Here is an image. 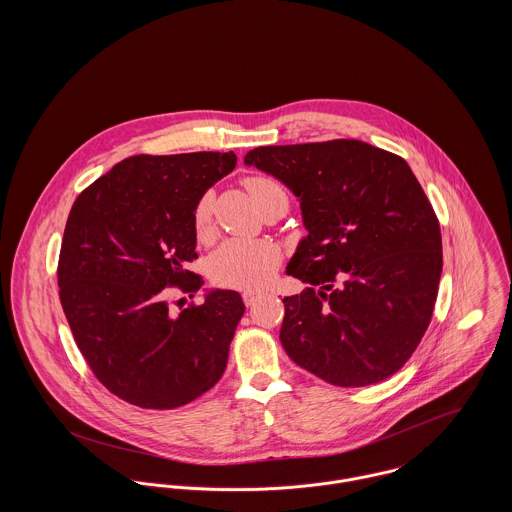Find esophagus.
Wrapping results in <instances>:
<instances>
[{
    "label": "esophagus",
    "instance_id": "34e87169",
    "mask_svg": "<svg viewBox=\"0 0 512 512\" xmlns=\"http://www.w3.org/2000/svg\"><path fill=\"white\" fill-rule=\"evenodd\" d=\"M262 295V292H256V290H248V292L242 293V299H244V303L246 305H252L258 297Z\"/></svg>",
    "mask_w": 512,
    "mask_h": 512
}]
</instances>
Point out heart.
<instances>
[{"mask_svg":"<svg viewBox=\"0 0 512 512\" xmlns=\"http://www.w3.org/2000/svg\"><path fill=\"white\" fill-rule=\"evenodd\" d=\"M254 205L260 209L266 201L274 197H284L286 193L270 177H248L244 181ZM195 234L201 240L213 234V195L205 193L193 213ZM282 264V250L270 240H250L232 238L222 242L209 258V274L213 282L222 288L232 290H258L264 288L278 272Z\"/></svg>","mask_w":512,"mask_h":512,"instance_id":"b5f03b06","label":"heart"}]
</instances>
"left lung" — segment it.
I'll return each instance as SVG.
<instances>
[{"label": "left lung", "mask_w": 512, "mask_h": 512, "mask_svg": "<svg viewBox=\"0 0 512 512\" xmlns=\"http://www.w3.org/2000/svg\"><path fill=\"white\" fill-rule=\"evenodd\" d=\"M244 163L292 191L307 230L286 268L307 284L284 297L288 357L337 386L392 376L430 325L443 266L410 165L359 140L254 147Z\"/></svg>", "instance_id": "left-lung-1"}]
</instances>
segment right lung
Listing matches in <instances>:
<instances>
[{
  "mask_svg": "<svg viewBox=\"0 0 512 512\" xmlns=\"http://www.w3.org/2000/svg\"><path fill=\"white\" fill-rule=\"evenodd\" d=\"M234 167V151L134 155L74 201L59 258L61 303L96 378L134 406L179 408L226 368L244 315L240 293L205 290L203 305L173 315L165 288L195 293L205 284L185 270L197 256L193 213Z\"/></svg>",
  "mask_w": 512,
  "mask_h": 512,
  "instance_id": "right-lung-1",
  "label": "right lung"
}]
</instances>
